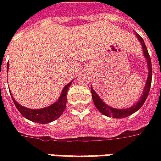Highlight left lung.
Wrapping results in <instances>:
<instances>
[{
    "label": "left lung",
    "mask_w": 161,
    "mask_h": 161,
    "mask_svg": "<svg viewBox=\"0 0 161 161\" xmlns=\"http://www.w3.org/2000/svg\"><path fill=\"white\" fill-rule=\"evenodd\" d=\"M136 36L138 38L139 41L141 42L142 46V49H143V53H144V56L147 58V68H148V75H147V83H146L145 87L142 92V95L140 97V100L137 102V103H135V105H133L132 107L126 109H119V108H115L109 107L108 105L105 103L102 100L101 98L99 97V96L97 94V92L91 88V94H92V99L94 102V104L96 106V108H97L99 111L101 112L102 114H103L106 116L108 117H113V118H124L127 117L128 115L134 114L135 112H136L138 109L142 108V106L144 104L146 99L148 96L149 91H150V87H151V83H152V63H151V58L149 56L148 52L147 49V46H146L144 40L142 39V37L140 36L139 34L136 33Z\"/></svg>",
    "instance_id": "left-lung-1"
}]
</instances>
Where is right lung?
I'll list each match as a JSON object with an SVG mask.
<instances>
[{"label":"right lung","mask_w":161,"mask_h":161,"mask_svg":"<svg viewBox=\"0 0 161 161\" xmlns=\"http://www.w3.org/2000/svg\"><path fill=\"white\" fill-rule=\"evenodd\" d=\"M71 82L67 84L64 87L58 100L56 103H54L50 105L48 107H46V108H39V109L27 108L19 104L14 100V98H13V96H11V97H12L13 102H14L17 109L25 118L28 119L33 122H38V123H49L51 121L57 120L60 115L63 114L65 106H66L67 91H68V89L70 88Z\"/></svg>","instance_id":"obj_1"}]
</instances>
